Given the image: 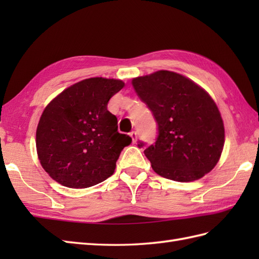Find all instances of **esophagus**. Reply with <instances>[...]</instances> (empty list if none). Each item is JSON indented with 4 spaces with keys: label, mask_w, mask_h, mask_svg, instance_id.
Wrapping results in <instances>:
<instances>
[{
    "label": "esophagus",
    "mask_w": 259,
    "mask_h": 259,
    "mask_svg": "<svg viewBox=\"0 0 259 259\" xmlns=\"http://www.w3.org/2000/svg\"><path fill=\"white\" fill-rule=\"evenodd\" d=\"M129 135H130V137H131V139H133L134 144H136V141H137V133H136V131H131V133H130Z\"/></svg>",
    "instance_id": "obj_1"
}]
</instances>
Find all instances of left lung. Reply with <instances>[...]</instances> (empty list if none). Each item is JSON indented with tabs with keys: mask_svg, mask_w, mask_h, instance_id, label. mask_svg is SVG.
<instances>
[{
	"mask_svg": "<svg viewBox=\"0 0 259 259\" xmlns=\"http://www.w3.org/2000/svg\"><path fill=\"white\" fill-rule=\"evenodd\" d=\"M133 85L158 125L155 145L145 150L152 169L180 183L211 171L225 144L224 122L211 97L194 81L166 70L135 78Z\"/></svg>",
	"mask_w": 259,
	"mask_h": 259,
	"instance_id": "left-lung-1",
	"label": "left lung"
}]
</instances>
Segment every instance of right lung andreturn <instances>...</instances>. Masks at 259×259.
Wrapping results in <instances>:
<instances>
[{
	"label": "right lung",
	"mask_w": 259,
	"mask_h": 259,
	"mask_svg": "<svg viewBox=\"0 0 259 259\" xmlns=\"http://www.w3.org/2000/svg\"><path fill=\"white\" fill-rule=\"evenodd\" d=\"M124 87L121 80L90 78L69 87L48 104L36 129L43 169L69 188H88L109 178L133 139L118 133L108 102Z\"/></svg>",
	"instance_id": "add662e5"
}]
</instances>
